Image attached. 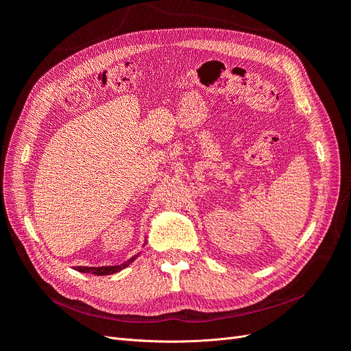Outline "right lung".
I'll return each mask as SVG.
<instances>
[{
  "label": "right lung",
  "instance_id": "add662e5",
  "mask_svg": "<svg viewBox=\"0 0 351 351\" xmlns=\"http://www.w3.org/2000/svg\"><path fill=\"white\" fill-rule=\"evenodd\" d=\"M139 256V253L134 254V256H132L129 261H125L124 263L121 265H115V267H77L76 271L79 272H83V274H93V275H110V274H115L119 272L121 269H124L125 267H129V265Z\"/></svg>",
  "mask_w": 351,
  "mask_h": 351
}]
</instances>
